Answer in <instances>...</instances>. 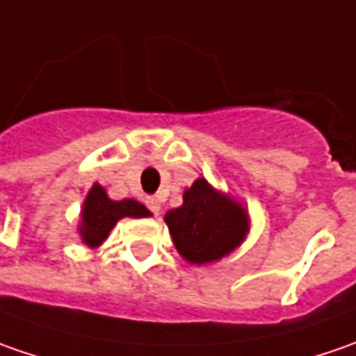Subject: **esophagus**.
I'll return each instance as SVG.
<instances>
[{
  "label": "esophagus",
  "instance_id": "34e87169",
  "mask_svg": "<svg viewBox=\"0 0 356 356\" xmlns=\"http://www.w3.org/2000/svg\"><path fill=\"white\" fill-rule=\"evenodd\" d=\"M146 206H148V210H150L152 213L160 212V204H158V200L148 198V200H146Z\"/></svg>",
  "mask_w": 356,
  "mask_h": 356
}]
</instances>
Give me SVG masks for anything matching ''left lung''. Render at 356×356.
Wrapping results in <instances>:
<instances>
[{
	"label": "left lung",
	"mask_w": 356,
	"mask_h": 356,
	"mask_svg": "<svg viewBox=\"0 0 356 356\" xmlns=\"http://www.w3.org/2000/svg\"><path fill=\"white\" fill-rule=\"evenodd\" d=\"M176 250L190 264H210L238 248L248 232V213L198 178L184 192V204L166 213Z\"/></svg>",
	"instance_id": "left-lung-1"
}]
</instances>
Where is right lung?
Segmentation results:
<instances>
[{
  "label": "right lung",
  "instance_id": "1",
  "mask_svg": "<svg viewBox=\"0 0 356 356\" xmlns=\"http://www.w3.org/2000/svg\"><path fill=\"white\" fill-rule=\"evenodd\" d=\"M146 216H150V212L143 204L134 200H120V202L108 200L103 186L95 184L85 200L81 236L87 245L95 248L108 236V232L120 218H146Z\"/></svg>",
  "mask_w": 356,
  "mask_h": 356
}]
</instances>
